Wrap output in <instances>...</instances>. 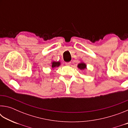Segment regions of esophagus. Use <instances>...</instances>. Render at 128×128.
<instances>
[{
  "label": "esophagus",
  "instance_id": "1",
  "mask_svg": "<svg viewBox=\"0 0 128 128\" xmlns=\"http://www.w3.org/2000/svg\"><path fill=\"white\" fill-rule=\"evenodd\" d=\"M65 64H66L67 66H69L71 65V62H65Z\"/></svg>",
  "mask_w": 128,
  "mask_h": 128
}]
</instances>
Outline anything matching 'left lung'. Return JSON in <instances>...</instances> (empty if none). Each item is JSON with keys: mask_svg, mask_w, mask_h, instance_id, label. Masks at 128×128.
<instances>
[{"mask_svg": "<svg viewBox=\"0 0 128 128\" xmlns=\"http://www.w3.org/2000/svg\"><path fill=\"white\" fill-rule=\"evenodd\" d=\"M78 68L81 69V70H84V69H86V65L83 62H81V63L78 64Z\"/></svg>", "mask_w": 128, "mask_h": 128, "instance_id": "obj_1", "label": "left lung"}]
</instances>
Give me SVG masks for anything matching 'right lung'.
I'll use <instances>...</instances> for the list:
<instances>
[{"label": "right lung", "instance_id": "add662e5", "mask_svg": "<svg viewBox=\"0 0 128 128\" xmlns=\"http://www.w3.org/2000/svg\"><path fill=\"white\" fill-rule=\"evenodd\" d=\"M60 65V62H52V68H55V67H58Z\"/></svg>", "mask_w": 128, "mask_h": 128}]
</instances>
